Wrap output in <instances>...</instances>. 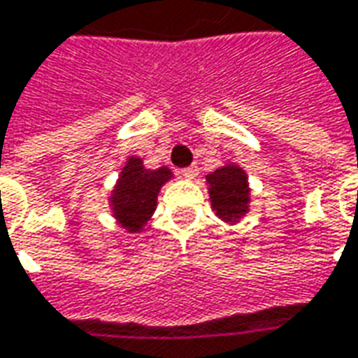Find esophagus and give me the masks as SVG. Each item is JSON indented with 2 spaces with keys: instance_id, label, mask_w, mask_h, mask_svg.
Segmentation results:
<instances>
[{
  "instance_id": "esophagus-1",
  "label": "esophagus",
  "mask_w": 358,
  "mask_h": 358,
  "mask_svg": "<svg viewBox=\"0 0 358 358\" xmlns=\"http://www.w3.org/2000/svg\"><path fill=\"white\" fill-rule=\"evenodd\" d=\"M180 174L184 176L186 180H194L198 176V166L196 164H192V166H186V169L180 170Z\"/></svg>"
}]
</instances>
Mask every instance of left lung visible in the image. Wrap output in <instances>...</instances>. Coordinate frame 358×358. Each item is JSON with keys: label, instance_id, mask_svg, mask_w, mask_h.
<instances>
[{"label": "left lung", "instance_id": "obj_1", "mask_svg": "<svg viewBox=\"0 0 358 358\" xmlns=\"http://www.w3.org/2000/svg\"><path fill=\"white\" fill-rule=\"evenodd\" d=\"M210 186L211 208L227 223L239 221L249 211L250 188L247 172L237 164H225L206 176Z\"/></svg>", "mask_w": 358, "mask_h": 358}]
</instances>
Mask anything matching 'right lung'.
<instances>
[{
    "mask_svg": "<svg viewBox=\"0 0 358 358\" xmlns=\"http://www.w3.org/2000/svg\"><path fill=\"white\" fill-rule=\"evenodd\" d=\"M172 178L166 166L157 170L145 169L143 160L129 157L127 164L121 170L117 186L111 192V210L115 220L129 233H138L150 220L157 208V196L164 182Z\"/></svg>",
    "mask_w": 358,
    "mask_h": 358,
    "instance_id": "add662e5",
    "label": "right lung"
}]
</instances>
